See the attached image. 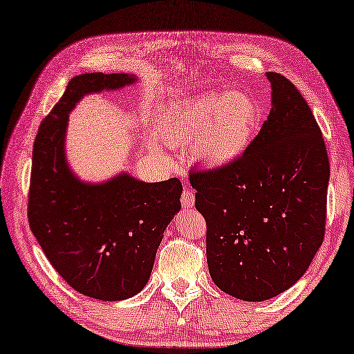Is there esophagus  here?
<instances>
[{
    "instance_id": "esophagus-1",
    "label": "esophagus",
    "mask_w": 354,
    "mask_h": 354,
    "mask_svg": "<svg viewBox=\"0 0 354 354\" xmlns=\"http://www.w3.org/2000/svg\"><path fill=\"white\" fill-rule=\"evenodd\" d=\"M181 203L184 208H192L195 203V192L192 189H184L183 197H181Z\"/></svg>"
}]
</instances>
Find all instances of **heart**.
<instances>
[{
    "mask_svg": "<svg viewBox=\"0 0 354 354\" xmlns=\"http://www.w3.org/2000/svg\"><path fill=\"white\" fill-rule=\"evenodd\" d=\"M261 124L256 100L243 92L207 93L184 100L163 115L159 135L173 149L194 145L208 167H227L250 149Z\"/></svg>",
    "mask_w": 354,
    "mask_h": 354,
    "instance_id": "obj_1",
    "label": "heart"
}]
</instances>
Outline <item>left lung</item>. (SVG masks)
I'll list each match as a JSON object with an SVG mask.
<instances>
[{"mask_svg": "<svg viewBox=\"0 0 354 354\" xmlns=\"http://www.w3.org/2000/svg\"><path fill=\"white\" fill-rule=\"evenodd\" d=\"M272 108L250 149L227 167L192 170L207 221L216 286L261 302L292 286L324 240L329 159L312 109L294 84L266 73Z\"/></svg>", "mask_w": 354, "mask_h": 354, "instance_id": "1", "label": "left lung"}]
</instances>
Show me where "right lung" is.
I'll use <instances>...</instances> for the list:
<instances>
[{"label":"right lung","instance_id":"obj_1","mask_svg":"<svg viewBox=\"0 0 354 354\" xmlns=\"http://www.w3.org/2000/svg\"><path fill=\"white\" fill-rule=\"evenodd\" d=\"M131 75L88 73L73 77L36 135L28 223L52 267L77 292L100 300L133 297L151 277L157 248L181 209L183 184L122 175L82 183L65 159L70 111L86 93L135 82Z\"/></svg>","mask_w":354,"mask_h":354}]
</instances>
